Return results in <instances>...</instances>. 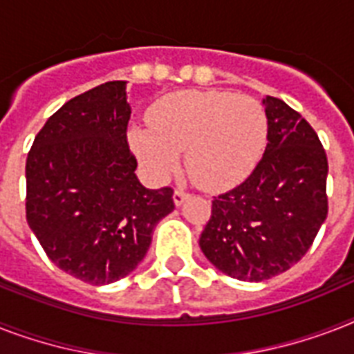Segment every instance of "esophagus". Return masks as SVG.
Returning <instances> with one entry per match:
<instances>
[{"instance_id":"1","label":"esophagus","mask_w":354,"mask_h":354,"mask_svg":"<svg viewBox=\"0 0 354 354\" xmlns=\"http://www.w3.org/2000/svg\"><path fill=\"white\" fill-rule=\"evenodd\" d=\"M187 196H189V193L182 187H178L176 191H174V194H172V198H174V204L176 205H182V202L187 198Z\"/></svg>"}]
</instances>
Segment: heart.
Listing matches in <instances>:
<instances>
[{
	"instance_id": "b5f03b06",
	"label": "heart",
	"mask_w": 354,
	"mask_h": 354,
	"mask_svg": "<svg viewBox=\"0 0 354 354\" xmlns=\"http://www.w3.org/2000/svg\"><path fill=\"white\" fill-rule=\"evenodd\" d=\"M150 128H132L133 152L154 176L185 165L194 182L224 189L250 174L266 139V113L255 99L224 91H178L150 108Z\"/></svg>"
}]
</instances>
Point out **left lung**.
Masks as SVG:
<instances>
[{
	"instance_id": "1",
	"label": "left lung",
	"mask_w": 354,
	"mask_h": 354,
	"mask_svg": "<svg viewBox=\"0 0 354 354\" xmlns=\"http://www.w3.org/2000/svg\"><path fill=\"white\" fill-rule=\"evenodd\" d=\"M266 149L252 174L213 196L200 235L209 263L241 281H264L294 266L327 218V154L314 128L277 97L263 101Z\"/></svg>"
}]
</instances>
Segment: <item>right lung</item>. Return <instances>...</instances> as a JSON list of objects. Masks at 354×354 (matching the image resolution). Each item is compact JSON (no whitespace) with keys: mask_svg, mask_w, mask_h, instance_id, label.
<instances>
[{"mask_svg":"<svg viewBox=\"0 0 354 354\" xmlns=\"http://www.w3.org/2000/svg\"><path fill=\"white\" fill-rule=\"evenodd\" d=\"M124 90V80H112L66 102L25 165L29 227L58 268L90 285L130 274L174 209L171 187H143L133 172Z\"/></svg>","mask_w":354,"mask_h":354,"instance_id":"add662e5","label":"right lung"}]
</instances>
